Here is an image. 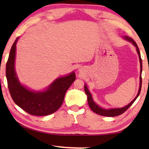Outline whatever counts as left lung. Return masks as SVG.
I'll return each mask as SVG.
<instances>
[{
    "label": "left lung",
    "mask_w": 149,
    "mask_h": 149,
    "mask_svg": "<svg viewBox=\"0 0 149 149\" xmlns=\"http://www.w3.org/2000/svg\"><path fill=\"white\" fill-rule=\"evenodd\" d=\"M125 38L126 40H127L128 41L132 42V43L134 44V45L136 47V50H137V52L138 54V56H139V59H140V72H141L142 74V59H141V56H140V51L138 49V47L137 45V44L136 43V42L132 39V38L128 37V36H125ZM141 87H142V75L140 74V88H139V91H138V95H136V97L134 99V100H132L131 102H130L129 104L126 106V107H123V108H121V109H104L100 107L97 106L96 104H95L94 102H93L92 97H91V95L90 92H89L88 89L86 86V85H85V92L86 93L87 95V102H88V104L90 107V109L92 110V111L94 112L95 113L97 114V115H102V116H105V117H115V116H118L123 114L124 112H125L127 110L129 109V108L131 107L136 98L138 97V95H140V91H141Z\"/></svg>",
    "instance_id": "left-lung-1"
}]
</instances>
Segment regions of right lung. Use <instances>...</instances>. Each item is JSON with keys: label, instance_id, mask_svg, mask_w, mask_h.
I'll return each instance as SVG.
<instances>
[{"label": "right lung", "instance_id": "obj_1", "mask_svg": "<svg viewBox=\"0 0 149 149\" xmlns=\"http://www.w3.org/2000/svg\"><path fill=\"white\" fill-rule=\"evenodd\" d=\"M17 39L18 38H16L11 47L6 64V77L11 96L16 104L30 115H51L62 106L65 93L76 78L74 72L56 79L47 90L42 92H35L26 89L19 83L14 68Z\"/></svg>", "mask_w": 149, "mask_h": 149}]
</instances>
